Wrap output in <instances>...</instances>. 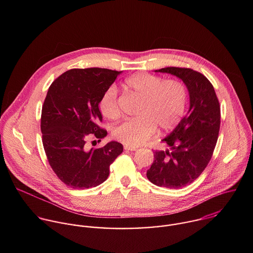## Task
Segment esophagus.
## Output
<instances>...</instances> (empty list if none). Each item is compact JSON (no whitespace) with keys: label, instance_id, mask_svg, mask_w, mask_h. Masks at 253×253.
I'll return each instance as SVG.
<instances>
[{"label":"esophagus","instance_id":"1","mask_svg":"<svg viewBox=\"0 0 253 253\" xmlns=\"http://www.w3.org/2000/svg\"><path fill=\"white\" fill-rule=\"evenodd\" d=\"M124 149H125V150H128V151H135L137 148H136V147H132V146H127V145H125V146H124Z\"/></svg>","mask_w":253,"mask_h":253}]
</instances>
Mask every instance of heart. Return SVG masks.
I'll return each instance as SVG.
<instances>
[{
	"mask_svg": "<svg viewBox=\"0 0 253 253\" xmlns=\"http://www.w3.org/2000/svg\"><path fill=\"white\" fill-rule=\"evenodd\" d=\"M125 85L142 99L136 113L138 117L126 120L113 129L114 138L125 145L137 147L151 138L157 128L164 132L171 131L183 119L188 93L182 81L139 73L126 79ZM100 110L108 119L114 120L120 116L115 86L103 95Z\"/></svg>",
	"mask_w": 253,
	"mask_h": 253,
	"instance_id": "1",
	"label": "heart"
}]
</instances>
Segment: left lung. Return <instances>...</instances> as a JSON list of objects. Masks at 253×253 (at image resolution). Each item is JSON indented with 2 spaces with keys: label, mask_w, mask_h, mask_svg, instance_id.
I'll return each mask as SVG.
<instances>
[{
  "label": "left lung",
  "mask_w": 253,
  "mask_h": 253,
  "mask_svg": "<svg viewBox=\"0 0 253 253\" xmlns=\"http://www.w3.org/2000/svg\"><path fill=\"white\" fill-rule=\"evenodd\" d=\"M156 72L181 79L190 97L187 115L163 139L171 150H156L147 170V178L153 184L178 189L192 183L208 165L218 139L220 105L212 84L199 72L179 67Z\"/></svg>",
  "instance_id": "left-lung-1"
}]
</instances>
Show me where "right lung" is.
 Listing matches in <instances>:
<instances>
[{
  "label": "right lung",
  "instance_id": "right-lung-1",
  "mask_svg": "<svg viewBox=\"0 0 253 253\" xmlns=\"http://www.w3.org/2000/svg\"><path fill=\"white\" fill-rule=\"evenodd\" d=\"M120 73L102 68L71 69L48 90L41 115L43 146L51 168L67 186L87 189L103 183L123 151L116 141L90 150L86 146L89 137L101 141L107 135L98 125L102 122L99 103Z\"/></svg>",
  "mask_w": 253,
  "mask_h": 253
}]
</instances>
